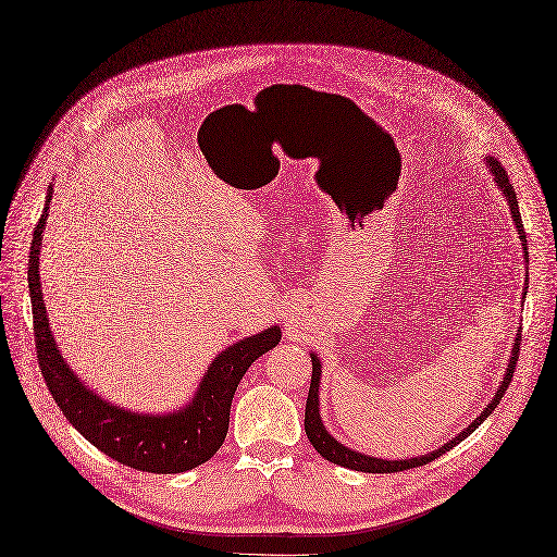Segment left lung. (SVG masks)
<instances>
[{
  "instance_id": "obj_1",
  "label": "left lung",
  "mask_w": 557,
  "mask_h": 557,
  "mask_svg": "<svg viewBox=\"0 0 557 557\" xmlns=\"http://www.w3.org/2000/svg\"><path fill=\"white\" fill-rule=\"evenodd\" d=\"M488 161V168L495 175V182L497 186H500L505 190V198L509 202V209H511V216H513V223L516 227H519V235L523 239V251L528 256V246H525V230H523V221H521V212H519V202H516V190L513 186L509 184V177H507V170L497 163L495 159H486ZM521 334L516 336V343H513V350H511V359H509V369L505 373V380L500 382V389H497L495 398L488 403V408L479 414L472 424L463 431L458 433L454 440H449V443L445 447L435 449L433 454H426V456H419V458H406V461H382V458H373V456H363V454H357L348 447H343L338 440H334L327 429L322 426V419H320V408H318V382H320V361L315 355H311L313 359V375H311V387H309V398H306V412H304V431L306 435H309L311 445L315 447V451L327 458L330 463H336V466H343V468H350V470H359V472H380V474H387V472H400V470H410V468H419V466H426L431 461H435L437 456H443L445 451H449L451 447H456L458 443H463V440L474 431L479 429V424H484V419L497 408V403L503 400L509 382L513 377V367L516 361H519V350H521Z\"/></svg>"
}]
</instances>
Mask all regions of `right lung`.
<instances>
[{"label": "right lung", "instance_id": "obj_1", "mask_svg": "<svg viewBox=\"0 0 557 557\" xmlns=\"http://www.w3.org/2000/svg\"><path fill=\"white\" fill-rule=\"evenodd\" d=\"M50 200L52 196H48L44 214L34 227L27 281L38 369H41L54 403L75 431L122 466L157 474H175L202 466L223 445L230 424V406H233L239 380L258 357L274 348L281 338V330L272 327L230 345L212 361L194 403L180 412L151 417L114 408L112 403L101 400L73 375L57 350L48 327L41 281H38V253H41Z\"/></svg>", "mask_w": 557, "mask_h": 557}]
</instances>
